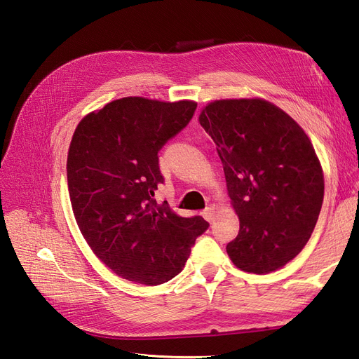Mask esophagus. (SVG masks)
Returning a JSON list of instances; mask_svg holds the SVG:
<instances>
[{"label": "esophagus", "instance_id": "esophagus-1", "mask_svg": "<svg viewBox=\"0 0 359 359\" xmlns=\"http://www.w3.org/2000/svg\"><path fill=\"white\" fill-rule=\"evenodd\" d=\"M202 215H203V219L206 220V222H214V217H215V210L214 208H211V206H208V208H205L203 210V212H202Z\"/></svg>", "mask_w": 359, "mask_h": 359}]
</instances>
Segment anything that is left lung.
Wrapping results in <instances>:
<instances>
[{"label":"left lung","mask_w":359,"mask_h":359,"mask_svg":"<svg viewBox=\"0 0 359 359\" xmlns=\"http://www.w3.org/2000/svg\"><path fill=\"white\" fill-rule=\"evenodd\" d=\"M199 123L217 145L240 232L226 250L236 268L268 274L307 244L325 180L302 127L260 97L206 104Z\"/></svg>","instance_id":"1"}]
</instances>
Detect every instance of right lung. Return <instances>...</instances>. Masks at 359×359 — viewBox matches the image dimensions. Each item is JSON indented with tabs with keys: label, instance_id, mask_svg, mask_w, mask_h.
I'll list each match as a JSON object with an SVG mask.
<instances>
[{
	"label": "right lung",
	"instance_id": "right-lung-1",
	"mask_svg": "<svg viewBox=\"0 0 359 359\" xmlns=\"http://www.w3.org/2000/svg\"><path fill=\"white\" fill-rule=\"evenodd\" d=\"M198 103L123 97L85 115L67 154V186L86 244L116 276L157 286L180 274L208 227L154 201L158 149L189 124Z\"/></svg>",
	"mask_w": 359,
	"mask_h": 359
}]
</instances>
